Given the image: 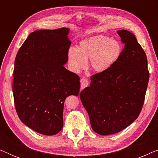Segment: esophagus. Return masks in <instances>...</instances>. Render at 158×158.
<instances>
[{"label": "esophagus", "mask_w": 158, "mask_h": 158, "mask_svg": "<svg viewBox=\"0 0 158 158\" xmlns=\"http://www.w3.org/2000/svg\"><path fill=\"white\" fill-rule=\"evenodd\" d=\"M88 85V80L85 78V77H83V78H82L81 80V89H83V88H85V87H87Z\"/></svg>", "instance_id": "obj_1"}]
</instances>
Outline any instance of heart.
<instances>
[{
	"label": "heart",
	"mask_w": 158,
	"mask_h": 158,
	"mask_svg": "<svg viewBox=\"0 0 158 158\" xmlns=\"http://www.w3.org/2000/svg\"><path fill=\"white\" fill-rule=\"evenodd\" d=\"M121 43L104 35H96L82 40L79 46L68 52L69 65L75 72L85 69L90 59V68L97 73L109 69L120 57Z\"/></svg>",
	"instance_id": "1"
}]
</instances>
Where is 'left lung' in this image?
Returning a JSON list of instances; mask_svg holds the SVG:
<instances>
[{"label": "left lung", "instance_id": "1", "mask_svg": "<svg viewBox=\"0 0 158 158\" xmlns=\"http://www.w3.org/2000/svg\"><path fill=\"white\" fill-rule=\"evenodd\" d=\"M117 33L124 47L118 60L106 71L90 77V86L80 94L90 125L101 135L123 130L139 116L150 73L146 54L127 30Z\"/></svg>", "mask_w": 158, "mask_h": 158}]
</instances>
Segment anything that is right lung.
<instances>
[{"mask_svg": "<svg viewBox=\"0 0 158 158\" xmlns=\"http://www.w3.org/2000/svg\"><path fill=\"white\" fill-rule=\"evenodd\" d=\"M70 29L38 30L28 36L14 62L13 94L19 118L37 133L55 135L63 126L66 98L77 96L80 77L64 67Z\"/></svg>", "mask_w": 158, "mask_h": 158, "instance_id": "right-lung-1", "label": "right lung"}]
</instances>
